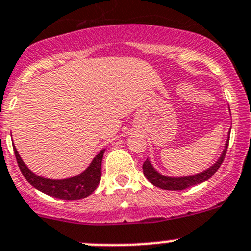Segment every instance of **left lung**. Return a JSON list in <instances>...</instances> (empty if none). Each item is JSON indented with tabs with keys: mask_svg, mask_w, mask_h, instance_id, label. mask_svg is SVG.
<instances>
[{
	"mask_svg": "<svg viewBox=\"0 0 251 251\" xmlns=\"http://www.w3.org/2000/svg\"><path fill=\"white\" fill-rule=\"evenodd\" d=\"M228 135H230V131ZM228 143H229V137H228L227 142H226L225 150H223L222 154L218 158L217 162L210 167L208 169L203 170V172L199 173V174L190 175V176H181V177H172V176H165L162 175L160 173H158L157 170L153 168V165L151 164V162L148 159H146V162L143 163V174L147 177L148 181L152 182L154 186L163 189V190H184L187 187L194 186V185H198L200 182L206 181V180L210 179L213 174L218 170V168L221 167V164L223 163L226 157V153H227Z\"/></svg>",
	"mask_w": 251,
	"mask_h": 251,
	"instance_id": "1",
	"label": "left lung"
}]
</instances>
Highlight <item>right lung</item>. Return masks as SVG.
<instances>
[{
  "mask_svg": "<svg viewBox=\"0 0 251 251\" xmlns=\"http://www.w3.org/2000/svg\"><path fill=\"white\" fill-rule=\"evenodd\" d=\"M13 150L19 169H21L22 174L24 175L26 181L30 185H33L39 191L46 194V195L52 196V198L62 199V200H79V199H84L96 190L99 181H100L101 160H103L105 150H101L94 157L89 167L83 173L76 175V176L62 180L46 179V177H41L39 175L34 174L24 164L21 155L17 152L16 147H13Z\"/></svg>",
  "mask_w": 251,
  "mask_h": 251,
  "instance_id": "right-lung-1",
  "label": "right lung"
}]
</instances>
